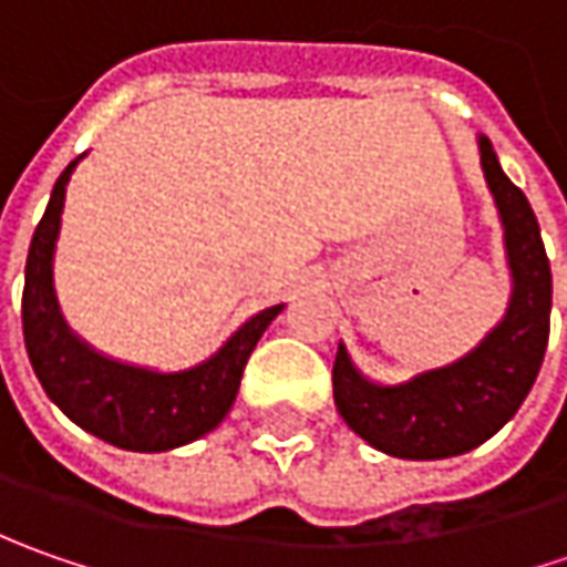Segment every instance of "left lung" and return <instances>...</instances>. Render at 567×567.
Instances as JSON below:
<instances>
[{
	"instance_id": "1",
	"label": "left lung",
	"mask_w": 567,
	"mask_h": 567,
	"mask_svg": "<svg viewBox=\"0 0 567 567\" xmlns=\"http://www.w3.org/2000/svg\"><path fill=\"white\" fill-rule=\"evenodd\" d=\"M480 164L505 227L512 302L505 318L464 360L403 384L362 379L343 343L334 360V403L343 423L391 457L442 461L492 439L530 394L549 343L553 271L527 195L502 173L489 138Z\"/></svg>"
}]
</instances>
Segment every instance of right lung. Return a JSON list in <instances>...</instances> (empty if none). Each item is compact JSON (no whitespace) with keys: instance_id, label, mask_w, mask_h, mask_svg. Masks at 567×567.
<instances>
[{"instance_id":"right-lung-1","label":"right lung","mask_w":567,"mask_h":567,"mask_svg":"<svg viewBox=\"0 0 567 567\" xmlns=\"http://www.w3.org/2000/svg\"><path fill=\"white\" fill-rule=\"evenodd\" d=\"M75 164L72 161L55 179L24 265L21 324L33 372L72 423L110 445L125 451L188 445L227 416L255 343L284 306L251 316L210 360L186 372H151L100 357L69 331L53 290L55 236Z\"/></svg>"}]
</instances>
